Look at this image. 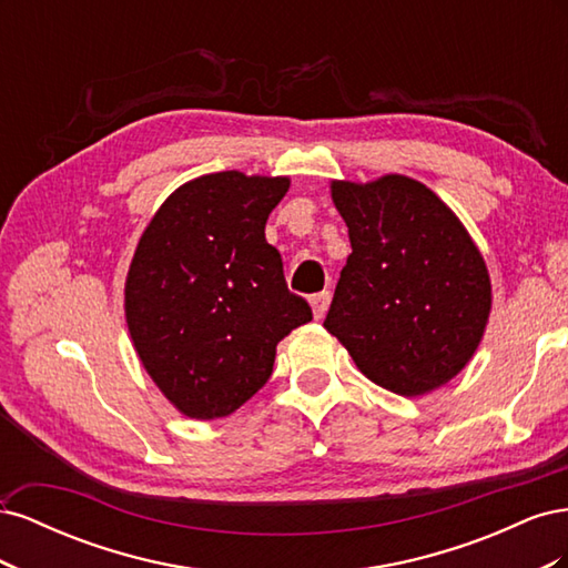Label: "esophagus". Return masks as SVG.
Wrapping results in <instances>:
<instances>
[{
  "label": "esophagus",
  "instance_id": "obj_1",
  "mask_svg": "<svg viewBox=\"0 0 568 568\" xmlns=\"http://www.w3.org/2000/svg\"><path fill=\"white\" fill-rule=\"evenodd\" d=\"M329 301H332V294H329V291H320V294H315V296L311 298L313 313H315V317H317V320H322V317H324L326 307H329Z\"/></svg>",
  "mask_w": 568,
  "mask_h": 568
}]
</instances>
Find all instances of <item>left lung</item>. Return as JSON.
I'll return each mask as SVG.
<instances>
[{
  "mask_svg": "<svg viewBox=\"0 0 568 568\" xmlns=\"http://www.w3.org/2000/svg\"><path fill=\"white\" fill-rule=\"evenodd\" d=\"M353 253L324 326L367 379L424 395L469 363L490 315L484 257L432 189L403 175L334 182Z\"/></svg>",
  "mask_w": 568,
  "mask_h": 568,
  "instance_id": "1",
  "label": "left lung"
}]
</instances>
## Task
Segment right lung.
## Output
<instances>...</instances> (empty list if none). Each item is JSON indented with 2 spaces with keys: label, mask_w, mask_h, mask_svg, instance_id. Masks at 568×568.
<instances>
[{
  "label": "right lung",
  "mask_w": 568,
  "mask_h": 568,
  "mask_svg": "<svg viewBox=\"0 0 568 568\" xmlns=\"http://www.w3.org/2000/svg\"><path fill=\"white\" fill-rule=\"evenodd\" d=\"M286 192V178H196L168 196L136 244L128 329L151 379L186 417L232 415L267 384L277 343L313 320L265 242Z\"/></svg>",
  "instance_id": "obj_1"
}]
</instances>
